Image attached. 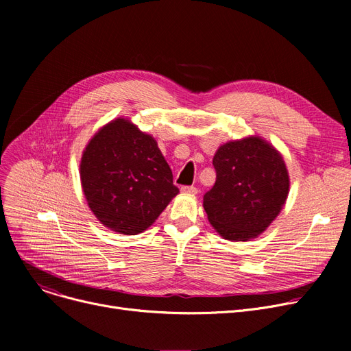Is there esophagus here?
<instances>
[{
    "instance_id": "esophagus-1",
    "label": "esophagus",
    "mask_w": 351,
    "mask_h": 351,
    "mask_svg": "<svg viewBox=\"0 0 351 351\" xmlns=\"http://www.w3.org/2000/svg\"><path fill=\"white\" fill-rule=\"evenodd\" d=\"M180 191H182V193H186V195H196L197 193V188H195V186H182Z\"/></svg>"
}]
</instances>
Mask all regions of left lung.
<instances>
[{
  "label": "left lung",
  "mask_w": 351,
  "mask_h": 351,
  "mask_svg": "<svg viewBox=\"0 0 351 351\" xmlns=\"http://www.w3.org/2000/svg\"><path fill=\"white\" fill-rule=\"evenodd\" d=\"M213 166L216 182L204 196L209 223L230 242L256 239L279 216L289 195L282 154L252 135L220 145Z\"/></svg>",
  "instance_id": "obj_1"
}]
</instances>
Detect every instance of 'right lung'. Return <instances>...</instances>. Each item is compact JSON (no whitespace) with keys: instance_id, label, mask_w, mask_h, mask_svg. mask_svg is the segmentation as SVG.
I'll use <instances>...</instances> for the list:
<instances>
[{"instance_id":"right-lung-1","label":"right lung","mask_w":351,"mask_h":351,"mask_svg":"<svg viewBox=\"0 0 351 351\" xmlns=\"http://www.w3.org/2000/svg\"><path fill=\"white\" fill-rule=\"evenodd\" d=\"M80 176L92 213L121 234L146 230L179 193L156 139L128 118L108 122L89 139Z\"/></svg>"}]
</instances>
